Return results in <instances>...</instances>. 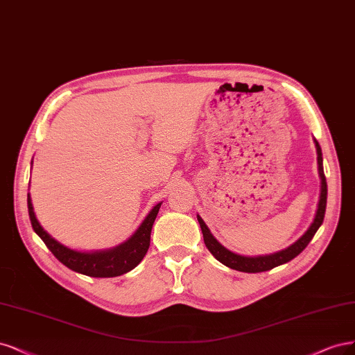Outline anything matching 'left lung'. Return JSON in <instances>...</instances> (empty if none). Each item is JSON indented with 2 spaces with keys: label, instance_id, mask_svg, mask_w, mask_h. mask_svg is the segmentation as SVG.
I'll use <instances>...</instances> for the list:
<instances>
[{
  "label": "left lung",
  "instance_id": "left-lung-1",
  "mask_svg": "<svg viewBox=\"0 0 355 355\" xmlns=\"http://www.w3.org/2000/svg\"><path fill=\"white\" fill-rule=\"evenodd\" d=\"M315 147H317V162H318V173H320V178H322V193H320V202H318V209L315 214V218L311 224V227L308 228L306 233L295 242L292 246H289L288 249L280 250L277 254L272 255H266V257H242L233 254L232 250L225 249L218 240H216L211 232L209 228L207 227V224L203 223V220L198 215V221L200 224L202 233H203V240L205 245L209 249V252L218 259L220 262H223L224 266L230 267L233 270L237 271H243V272H261V271H268L274 267L286 264L291 259H293L295 257H298L302 250L308 246V243L311 242V239L314 237L315 232L318 230V227L323 224L324 220V212H326V202H327V182H326V177H324V171H323V156H322V148H320V144L315 141Z\"/></svg>",
  "mask_w": 355,
  "mask_h": 355
}]
</instances>
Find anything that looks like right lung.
<instances>
[{
	"label": "right lung",
	"mask_w": 355,
	"mask_h": 355,
	"mask_svg": "<svg viewBox=\"0 0 355 355\" xmlns=\"http://www.w3.org/2000/svg\"><path fill=\"white\" fill-rule=\"evenodd\" d=\"M161 205L162 203L156 205L150 211V214L146 216V220L139 227V230H137L132 234V237L128 239L125 243L119 245L115 249L103 250V252L85 254L60 245L44 230L37 220L35 212H33L32 202L28 194V211L33 232L42 239L45 246L51 250L53 255L59 259L62 264L89 277H116L121 276V274L128 272L130 270L140 264L141 259L147 254L148 246H150L152 227Z\"/></svg>",
	"instance_id": "add662e5"
}]
</instances>
